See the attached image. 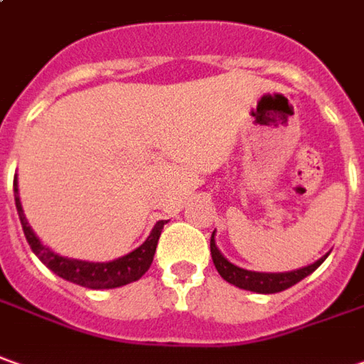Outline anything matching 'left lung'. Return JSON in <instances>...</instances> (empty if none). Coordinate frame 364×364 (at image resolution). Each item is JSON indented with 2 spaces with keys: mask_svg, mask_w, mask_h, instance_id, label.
<instances>
[{
  "mask_svg": "<svg viewBox=\"0 0 364 364\" xmlns=\"http://www.w3.org/2000/svg\"><path fill=\"white\" fill-rule=\"evenodd\" d=\"M327 255L321 257L313 265L296 269V271H289V273H257V271H247V269H241V267L233 265L231 261H227L221 255V251L217 249V245H215V231L211 235V257H213L215 269L219 271V275L223 277L227 283L239 287V289L253 291V293H265V295H269V293H281V291H285L289 287L296 285L306 275H311L327 259Z\"/></svg>",
  "mask_w": 364,
  "mask_h": 364,
  "instance_id": "obj_1",
  "label": "left lung"
}]
</instances>
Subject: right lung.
I'll list each match as a JSON object with an SVG mask.
<instances>
[{
    "instance_id": "obj_1",
    "label": "right lung",
    "mask_w": 364,
    "mask_h": 364,
    "mask_svg": "<svg viewBox=\"0 0 364 364\" xmlns=\"http://www.w3.org/2000/svg\"><path fill=\"white\" fill-rule=\"evenodd\" d=\"M14 191H16L17 215H19V221H21V227H23V233H26V239L29 247H31V251L55 275L65 279L69 283L87 287V289H115V287H123L141 279L153 263V255H155V249H157L159 235H161L163 225L167 223V221H157L149 237L145 239V243L137 247L135 251H131L129 255L119 257V259L109 261V263H89V261H79V259H68V257L53 253L31 231L26 215H23V209H21L19 195H17V177L14 181Z\"/></svg>"
}]
</instances>
